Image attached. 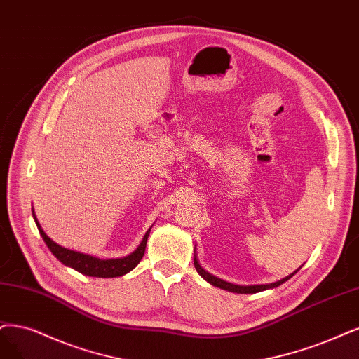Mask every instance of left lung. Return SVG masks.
Returning a JSON list of instances; mask_svg holds the SVG:
<instances>
[{
    "mask_svg": "<svg viewBox=\"0 0 359 359\" xmlns=\"http://www.w3.org/2000/svg\"><path fill=\"white\" fill-rule=\"evenodd\" d=\"M194 264H195V268H196L198 273H200L207 283H210L211 285H215V287H219V288H222V290L231 291V293H238V294H253V293H259V291H264V290H269V288H275V287H278V285L284 284L285 281H288L290 278L293 276L294 273H297V272H299V269L302 268V266H300V268H299L297 271H294L293 273H290L288 276L283 278V280L276 281V283H272V284H259V285H236V284H232V283H228V281H223V280H220V278H217V276H215V275H211L210 272H207V271L201 266V264H200V260H198V257H196V251H194Z\"/></svg>",
    "mask_w": 359,
    "mask_h": 359,
    "instance_id": "left-lung-1",
    "label": "left lung"
}]
</instances>
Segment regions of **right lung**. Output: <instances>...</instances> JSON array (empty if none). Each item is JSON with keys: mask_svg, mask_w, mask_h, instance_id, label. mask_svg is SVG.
<instances>
[{"mask_svg": "<svg viewBox=\"0 0 359 359\" xmlns=\"http://www.w3.org/2000/svg\"><path fill=\"white\" fill-rule=\"evenodd\" d=\"M32 217L36 223V228H38L39 233H41V236H43L44 243L47 244L51 253L57 257V260H60L65 266H69V268L78 271L79 273H84L88 276H97V278L123 276V275L128 273L130 271L135 269L144 255L146 243H148V236L151 232V228H149L148 232L144 233L140 244L137 245V248L133 251V253H130L128 256L119 257V259H99V257L79 253V251H74V250L59 245L43 231L41 224H39V222L35 216L34 208H32Z\"/></svg>", "mask_w": 359, "mask_h": 359, "instance_id": "add662e5", "label": "right lung"}]
</instances>
